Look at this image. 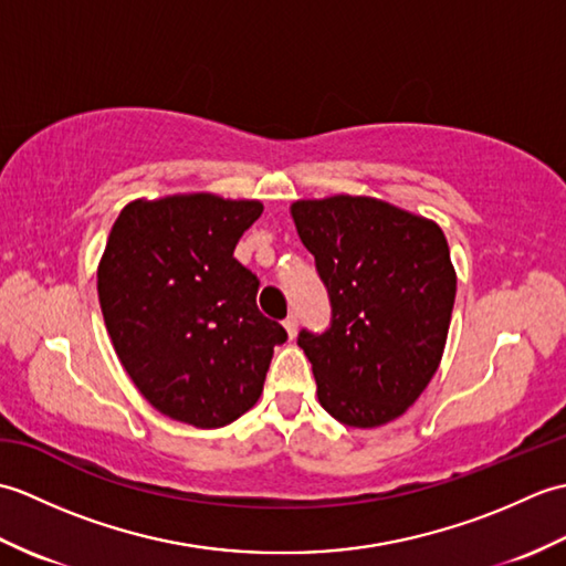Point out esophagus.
<instances>
[{
    "label": "esophagus",
    "mask_w": 566,
    "mask_h": 566,
    "mask_svg": "<svg viewBox=\"0 0 566 566\" xmlns=\"http://www.w3.org/2000/svg\"><path fill=\"white\" fill-rule=\"evenodd\" d=\"M296 328H298V318H296V316L284 318V331H286V335H290V338H294Z\"/></svg>",
    "instance_id": "esophagus-1"
}]
</instances>
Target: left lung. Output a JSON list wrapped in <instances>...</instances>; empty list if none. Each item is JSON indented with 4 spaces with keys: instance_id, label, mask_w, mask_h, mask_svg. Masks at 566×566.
I'll list each match as a JSON object with an SVG mask.
<instances>
[{
    "instance_id": "obj_1",
    "label": "left lung",
    "mask_w": 566,
    "mask_h": 566,
    "mask_svg": "<svg viewBox=\"0 0 566 566\" xmlns=\"http://www.w3.org/2000/svg\"><path fill=\"white\" fill-rule=\"evenodd\" d=\"M292 216L331 302V326L296 338L318 401L350 428L389 423L440 365L457 292L448 240L369 197L296 201Z\"/></svg>"
}]
</instances>
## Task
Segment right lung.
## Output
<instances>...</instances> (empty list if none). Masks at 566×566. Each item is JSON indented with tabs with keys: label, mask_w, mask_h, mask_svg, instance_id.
Wrapping results in <instances>:
<instances>
[{
	"label": "right lung",
	"mask_w": 566,
	"mask_h": 566,
	"mask_svg": "<svg viewBox=\"0 0 566 566\" xmlns=\"http://www.w3.org/2000/svg\"><path fill=\"white\" fill-rule=\"evenodd\" d=\"M260 213L213 195L134 201L106 240L97 292L114 350L160 413L195 428L255 406L286 340L255 304L258 274L233 258Z\"/></svg>",
	"instance_id": "right-lung-1"
}]
</instances>
